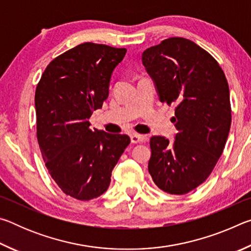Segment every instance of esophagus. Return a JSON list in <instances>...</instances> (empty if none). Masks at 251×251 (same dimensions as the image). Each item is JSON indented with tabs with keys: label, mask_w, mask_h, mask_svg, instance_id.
Instances as JSON below:
<instances>
[{
	"label": "esophagus",
	"mask_w": 251,
	"mask_h": 251,
	"mask_svg": "<svg viewBox=\"0 0 251 251\" xmlns=\"http://www.w3.org/2000/svg\"><path fill=\"white\" fill-rule=\"evenodd\" d=\"M145 141V137L142 135H139L137 133H133L130 135V142L133 144H139V143H143Z\"/></svg>",
	"instance_id": "obj_1"
}]
</instances>
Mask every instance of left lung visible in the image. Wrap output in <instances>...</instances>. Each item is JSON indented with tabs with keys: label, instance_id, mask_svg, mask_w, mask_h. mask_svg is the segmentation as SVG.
Here are the masks:
<instances>
[{
	"label": "left lung",
	"instance_id": "left-lung-1",
	"mask_svg": "<svg viewBox=\"0 0 251 251\" xmlns=\"http://www.w3.org/2000/svg\"><path fill=\"white\" fill-rule=\"evenodd\" d=\"M142 62L160 101L176 105L173 142L152 136L148 172L161 190L184 195L205 181L231 124L229 87L217 61L193 41L171 37L144 50Z\"/></svg>",
	"mask_w": 251,
	"mask_h": 251
}]
</instances>
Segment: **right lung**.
<instances>
[{
    "instance_id": "add662e5",
    "label": "right lung",
    "mask_w": 251,
    "mask_h": 251,
    "mask_svg": "<svg viewBox=\"0 0 251 251\" xmlns=\"http://www.w3.org/2000/svg\"><path fill=\"white\" fill-rule=\"evenodd\" d=\"M126 49L83 43L54 58L35 91L42 157L59 188L79 201L103 195L127 135L91 129L88 118L107 100L110 77Z\"/></svg>"
}]
</instances>
